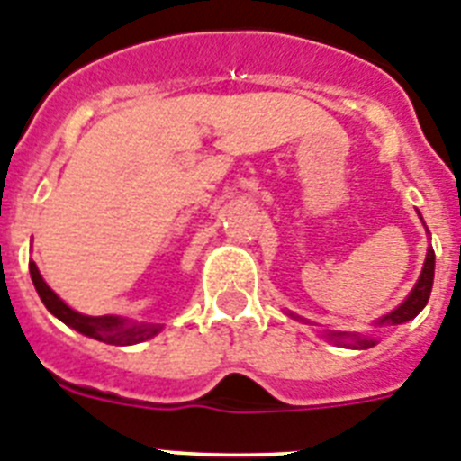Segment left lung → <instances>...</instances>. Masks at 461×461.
I'll use <instances>...</instances> for the list:
<instances>
[{
	"label": "left lung",
	"instance_id": "8db88e82",
	"mask_svg": "<svg viewBox=\"0 0 461 461\" xmlns=\"http://www.w3.org/2000/svg\"><path fill=\"white\" fill-rule=\"evenodd\" d=\"M422 219V217H420ZM429 233V230H427ZM434 249H427V256H425V263H422V272L420 276H418V281H415V286L411 288L409 295L404 297V303L397 304V307L393 309V312H388L385 316H381L378 321H374V328L381 330V328H390V325H402V323H409V321H413L418 313L425 309L427 300H429V293H431V284H434ZM288 316H293V319L297 321H304L300 319V316H295L293 312H288ZM309 323V321H307ZM323 337L328 341H332V344L337 346H344V348H360V351H365V348H372V346L378 344V337H374L372 332H344V330H323Z\"/></svg>",
	"mask_w": 461,
	"mask_h": 461
}]
</instances>
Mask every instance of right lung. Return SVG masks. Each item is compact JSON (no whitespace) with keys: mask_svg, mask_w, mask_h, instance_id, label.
<instances>
[{"mask_svg":"<svg viewBox=\"0 0 461 461\" xmlns=\"http://www.w3.org/2000/svg\"><path fill=\"white\" fill-rule=\"evenodd\" d=\"M30 275L41 303L46 304L48 312L55 319L62 321L64 325L80 332V335L92 337V339L104 341V344L110 346H133L152 339L154 335H158L164 330L161 323H138V321L124 319V316H113V313H108V316H87V313L76 312L43 281L34 260H30Z\"/></svg>","mask_w":461,"mask_h":461,"instance_id":"1","label":"right lung"}]
</instances>
